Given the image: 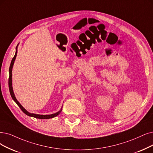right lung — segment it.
<instances>
[{
    "mask_svg": "<svg viewBox=\"0 0 153 153\" xmlns=\"http://www.w3.org/2000/svg\"><path fill=\"white\" fill-rule=\"evenodd\" d=\"M18 46V45H17ZM17 46H16V51L15 53V55L14 56V58H13L11 61V63H10V65L9 67V91H10V94L11 95L12 99L14 100V101L17 103V105L20 107V108L21 109V111L28 116H30V117H33L35 118H37V119H51V118H53V117H55L58 115H59L60 114V112H62V107L61 108L60 111L56 113H54L53 114H50V115H39V114H31V113H29L24 108L22 105L21 103L17 101V100L16 99V98L15 97V95L14 94V91H13V86H12V70H13V67L15 62V59L17 56Z\"/></svg>",
    "mask_w": 153,
    "mask_h": 153,
    "instance_id": "add662e5",
    "label": "right lung"
}]
</instances>
